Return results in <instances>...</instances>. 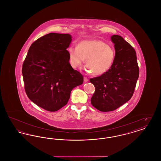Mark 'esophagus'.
Wrapping results in <instances>:
<instances>
[{"mask_svg": "<svg viewBox=\"0 0 161 161\" xmlns=\"http://www.w3.org/2000/svg\"><path fill=\"white\" fill-rule=\"evenodd\" d=\"M89 81V79L87 77H84V82H87Z\"/></svg>", "mask_w": 161, "mask_h": 161, "instance_id": "esophagus-1", "label": "esophagus"}]
</instances>
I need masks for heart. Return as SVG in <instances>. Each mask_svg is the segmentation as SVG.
<instances>
[{
	"label": "heart",
	"mask_w": 161,
	"mask_h": 161,
	"mask_svg": "<svg viewBox=\"0 0 161 161\" xmlns=\"http://www.w3.org/2000/svg\"><path fill=\"white\" fill-rule=\"evenodd\" d=\"M68 53L72 68L79 67L86 59L88 71L95 75H102L108 71L115 57V49L112 46L97 39L81 41L77 46L70 45L68 48Z\"/></svg>",
	"instance_id": "1"
}]
</instances>
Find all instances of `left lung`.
Here are the masks:
<instances>
[{
    "label": "left lung",
    "mask_w": 161,
    "mask_h": 161,
    "mask_svg": "<svg viewBox=\"0 0 161 161\" xmlns=\"http://www.w3.org/2000/svg\"><path fill=\"white\" fill-rule=\"evenodd\" d=\"M111 40L115 49L111 68L100 77L90 79L95 88L91 104L101 112L115 110L130 100L139 73L134 48L120 36L114 35Z\"/></svg>",
    "instance_id": "8db88e82"
}]
</instances>
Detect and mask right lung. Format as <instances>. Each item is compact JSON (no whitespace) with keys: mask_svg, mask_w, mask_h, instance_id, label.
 <instances>
[{"mask_svg":"<svg viewBox=\"0 0 161 161\" xmlns=\"http://www.w3.org/2000/svg\"><path fill=\"white\" fill-rule=\"evenodd\" d=\"M68 34L49 33L31 45L22 72L28 97L42 108L55 112L68 102L71 91L83 77L69 63Z\"/></svg>","mask_w":161,"mask_h":161,"instance_id":"obj_1","label":"right lung"}]
</instances>
